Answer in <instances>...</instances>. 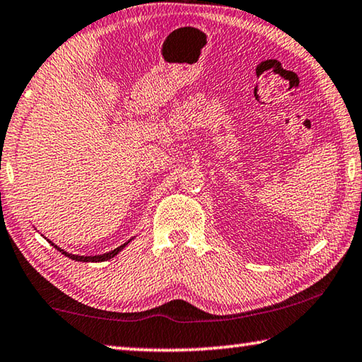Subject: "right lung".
Wrapping results in <instances>:
<instances>
[{
    "mask_svg": "<svg viewBox=\"0 0 362 362\" xmlns=\"http://www.w3.org/2000/svg\"><path fill=\"white\" fill-rule=\"evenodd\" d=\"M132 242V238L129 240V242H125L124 245H120V246H117L116 250H112V251H109V253H105V255H98V256H78V255H72V253H67V251H64L62 248H59V246L57 245H54V243H51L54 246V248L59 251V253H62L64 256H67V257H71V259H74V261H80V262H103V261H107V259H112L114 256H117L120 251H122L125 246H127L129 243Z\"/></svg>",
    "mask_w": 362,
    "mask_h": 362,
    "instance_id": "right-lung-1",
    "label": "right lung"
}]
</instances>
